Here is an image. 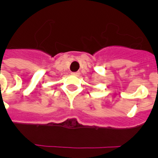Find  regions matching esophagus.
I'll use <instances>...</instances> for the list:
<instances>
[{
    "label": "esophagus",
    "instance_id": "esophagus-1",
    "mask_svg": "<svg viewBox=\"0 0 158 158\" xmlns=\"http://www.w3.org/2000/svg\"><path fill=\"white\" fill-rule=\"evenodd\" d=\"M72 74L73 75V76H77L78 77L79 75H80V72H75V73H72Z\"/></svg>",
    "mask_w": 158,
    "mask_h": 158
}]
</instances>
